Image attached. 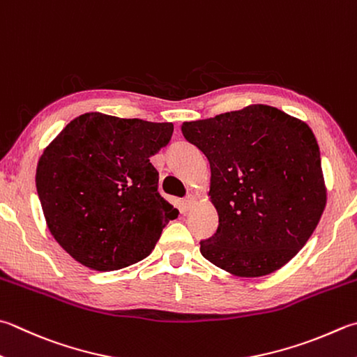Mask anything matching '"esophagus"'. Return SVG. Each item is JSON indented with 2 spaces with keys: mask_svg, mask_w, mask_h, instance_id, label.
<instances>
[{
  "mask_svg": "<svg viewBox=\"0 0 357 357\" xmlns=\"http://www.w3.org/2000/svg\"><path fill=\"white\" fill-rule=\"evenodd\" d=\"M196 205V197L194 196H188L183 199V208L185 210H191V208Z\"/></svg>",
  "mask_w": 357,
  "mask_h": 357,
  "instance_id": "obj_1",
  "label": "esophagus"
}]
</instances>
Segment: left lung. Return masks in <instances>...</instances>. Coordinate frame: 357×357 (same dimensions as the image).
Segmentation results:
<instances>
[{"label": "left lung", "mask_w": 357, "mask_h": 357, "mask_svg": "<svg viewBox=\"0 0 357 357\" xmlns=\"http://www.w3.org/2000/svg\"><path fill=\"white\" fill-rule=\"evenodd\" d=\"M210 163L208 196L219 225L200 253L241 278L287 264L311 238L326 206L317 139L305 121L253 104L181 124Z\"/></svg>", "instance_id": "8db88e82"}]
</instances>
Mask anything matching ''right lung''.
Instances as JSON below:
<instances>
[{"label": "right lung", "mask_w": 357, "mask_h": 357, "mask_svg": "<svg viewBox=\"0 0 357 357\" xmlns=\"http://www.w3.org/2000/svg\"><path fill=\"white\" fill-rule=\"evenodd\" d=\"M172 123L99 112L74 118L46 146L36 186L51 234L85 267L110 272L149 257L177 208L158 194L151 157Z\"/></svg>", "instance_id": "1"}]
</instances>
